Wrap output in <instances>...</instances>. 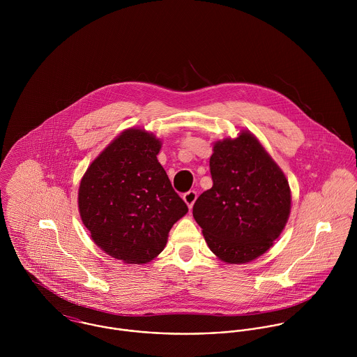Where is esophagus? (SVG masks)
Returning <instances> with one entry per match:
<instances>
[{"label": "esophagus", "instance_id": "esophagus-1", "mask_svg": "<svg viewBox=\"0 0 357 357\" xmlns=\"http://www.w3.org/2000/svg\"><path fill=\"white\" fill-rule=\"evenodd\" d=\"M197 198H198V194H197V191H188V192H185L184 194V197H183V199H184V202L187 204V206L190 207V208H192V206L195 204V201H197Z\"/></svg>", "mask_w": 357, "mask_h": 357}]
</instances>
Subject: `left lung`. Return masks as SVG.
I'll list each match as a JSON object with an SVG mask.
<instances>
[{
	"instance_id": "obj_1",
	"label": "left lung",
	"mask_w": 357,
	"mask_h": 357,
	"mask_svg": "<svg viewBox=\"0 0 357 357\" xmlns=\"http://www.w3.org/2000/svg\"><path fill=\"white\" fill-rule=\"evenodd\" d=\"M210 173L213 187L192 208L204 241L224 262L253 261L269 250L289 220V181L249 130L214 144Z\"/></svg>"
}]
</instances>
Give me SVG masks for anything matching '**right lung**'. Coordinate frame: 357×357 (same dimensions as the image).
<instances>
[{
    "instance_id": "right-lung-1",
    "label": "right lung",
    "mask_w": 357,
    "mask_h": 357,
    "mask_svg": "<svg viewBox=\"0 0 357 357\" xmlns=\"http://www.w3.org/2000/svg\"><path fill=\"white\" fill-rule=\"evenodd\" d=\"M160 146L144 129H126L91 163L79 184V214L92 241L126 264L153 259L173 224L188 211L158 162Z\"/></svg>"
}]
</instances>
